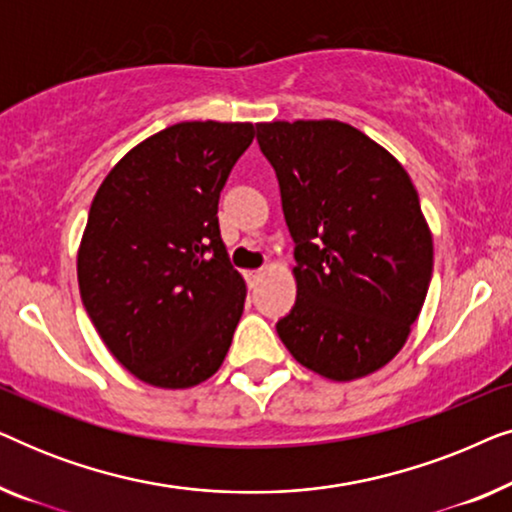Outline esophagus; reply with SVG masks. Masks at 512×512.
I'll list each match as a JSON object with an SVG mask.
<instances>
[{
    "label": "esophagus",
    "mask_w": 512,
    "mask_h": 512,
    "mask_svg": "<svg viewBox=\"0 0 512 512\" xmlns=\"http://www.w3.org/2000/svg\"><path fill=\"white\" fill-rule=\"evenodd\" d=\"M263 275H265V270H247V272H244V277H247L249 286H256L258 282H261Z\"/></svg>",
    "instance_id": "esophagus-1"
}]
</instances>
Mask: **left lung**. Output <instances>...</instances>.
<instances>
[{"label":"left lung","mask_w":512,"mask_h":512,"mask_svg":"<svg viewBox=\"0 0 512 512\" xmlns=\"http://www.w3.org/2000/svg\"><path fill=\"white\" fill-rule=\"evenodd\" d=\"M296 242L298 298L277 333L300 366L366 377L408 340L429 291L433 237L408 172L340 121L256 125Z\"/></svg>","instance_id":"1"}]
</instances>
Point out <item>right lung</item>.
<instances>
[{
  "instance_id": "right-lung-1",
  "label": "right lung",
  "mask_w": 512,
  "mask_h": 512,
  "mask_svg": "<svg viewBox=\"0 0 512 512\" xmlns=\"http://www.w3.org/2000/svg\"><path fill=\"white\" fill-rule=\"evenodd\" d=\"M251 123L186 121L118 160L97 188L76 275L116 361L160 389L205 382L226 359L247 284L228 261L219 195Z\"/></svg>"
}]
</instances>
